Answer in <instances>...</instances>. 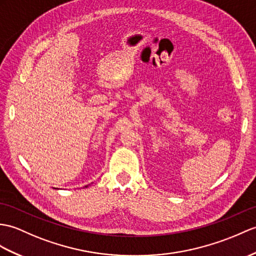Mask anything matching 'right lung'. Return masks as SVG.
I'll return each mask as SVG.
<instances>
[{
    "mask_svg": "<svg viewBox=\"0 0 256 256\" xmlns=\"http://www.w3.org/2000/svg\"><path fill=\"white\" fill-rule=\"evenodd\" d=\"M86 188H87V186H86Z\"/></svg>",
    "mask_w": 256,
    "mask_h": 256,
    "instance_id": "add662e5",
    "label": "right lung"
}]
</instances>
